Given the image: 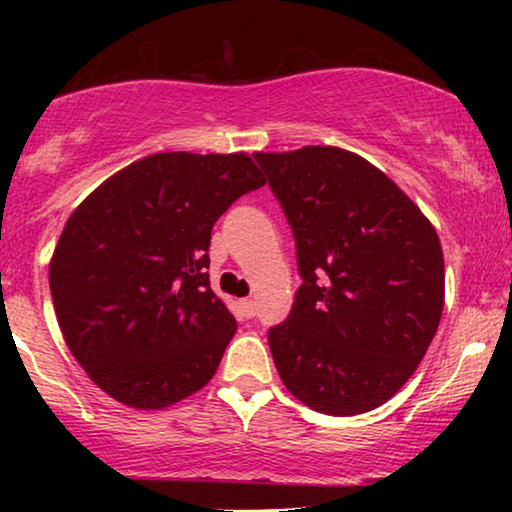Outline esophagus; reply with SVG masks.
<instances>
[{
    "label": "esophagus",
    "mask_w": 512,
    "mask_h": 512,
    "mask_svg": "<svg viewBox=\"0 0 512 512\" xmlns=\"http://www.w3.org/2000/svg\"><path fill=\"white\" fill-rule=\"evenodd\" d=\"M240 312H242V317L244 319H251L256 314V303L251 298H244V300H240Z\"/></svg>",
    "instance_id": "1"
}]
</instances>
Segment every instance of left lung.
I'll return each mask as SVG.
<instances>
[{
    "mask_svg": "<svg viewBox=\"0 0 512 512\" xmlns=\"http://www.w3.org/2000/svg\"><path fill=\"white\" fill-rule=\"evenodd\" d=\"M293 230L303 284L268 331L298 401L349 417L389 401L438 331L445 261L436 230L375 165L338 146L254 153Z\"/></svg>",
    "mask_w": 512,
    "mask_h": 512,
    "instance_id": "left-lung-1",
    "label": "left lung"
}]
</instances>
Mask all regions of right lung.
Instances as JSON below:
<instances>
[{"label": "right lung", "mask_w": 512, "mask_h": 512, "mask_svg": "<svg viewBox=\"0 0 512 512\" xmlns=\"http://www.w3.org/2000/svg\"><path fill=\"white\" fill-rule=\"evenodd\" d=\"M265 184L244 153H156L69 216L48 284L60 331L90 380L160 410L212 380L237 321L209 286L219 216Z\"/></svg>", "instance_id": "1"}]
</instances>
